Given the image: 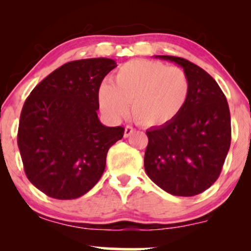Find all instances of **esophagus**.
Masks as SVG:
<instances>
[{
  "mask_svg": "<svg viewBox=\"0 0 251 251\" xmlns=\"http://www.w3.org/2000/svg\"><path fill=\"white\" fill-rule=\"evenodd\" d=\"M133 132H134V128L132 127V126H126V127H125V132H124V137L127 138V137H129V135H131L132 133H133Z\"/></svg>",
  "mask_w": 251,
  "mask_h": 251,
  "instance_id": "1",
  "label": "esophagus"
}]
</instances>
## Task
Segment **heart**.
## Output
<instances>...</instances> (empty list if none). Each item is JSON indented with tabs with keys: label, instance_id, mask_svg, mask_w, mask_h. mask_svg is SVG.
Segmentation results:
<instances>
[{
	"label": "heart",
	"instance_id": "obj_1",
	"mask_svg": "<svg viewBox=\"0 0 251 251\" xmlns=\"http://www.w3.org/2000/svg\"><path fill=\"white\" fill-rule=\"evenodd\" d=\"M112 83L102 82L98 91L100 107L118 119L131 103L135 122L146 127L171 123L185 107L191 83L179 67H169L151 60H132L118 68Z\"/></svg>",
	"mask_w": 251,
	"mask_h": 251
}]
</instances>
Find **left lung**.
<instances>
[{"label": "left lung", "instance_id": "obj_1", "mask_svg": "<svg viewBox=\"0 0 251 251\" xmlns=\"http://www.w3.org/2000/svg\"><path fill=\"white\" fill-rule=\"evenodd\" d=\"M188 74L191 89L185 107L171 123L146 131V174L164 191L191 197L220 177L230 143L231 122L226 98L215 79L183 57L158 55Z\"/></svg>", "mask_w": 251, "mask_h": 251}]
</instances>
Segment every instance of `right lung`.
<instances>
[{
  "instance_id": "1",
  "label": "right lung",
  "mask_w": 251,
  "mask_h": 251,
  "mask_svg": "<svg viewBox=\"0 0 251 251\" xmlns=\"http://www.w3.org/2000/svg\"><path fill=\"white\" fill-rule=\"evenodd\" d=\"M117 67L106 57L75 60L42 80L25 99L17 145L27 178L55 200L81 197L99 181L123 126L100 123L98 91Z\"/></svg>"
}]
</instances>
